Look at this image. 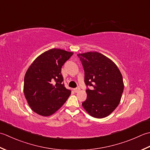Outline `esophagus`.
<instances>
[{"mask_svg": "<svg viewBox=\"0 0 150 150\" xmlns=\"http://www.w3.org/2000/svg\"><path fill=\"white\" fill-rule=\"evenodd\" d=\"M79 90H80V88H79V87H77V88H74V91L75 93H78L79 91Z\"/></svg>", "mask_w": 150, "mask_h": 150, "instance_id": "obj_1", "label": "esophagus"}]
</instances>
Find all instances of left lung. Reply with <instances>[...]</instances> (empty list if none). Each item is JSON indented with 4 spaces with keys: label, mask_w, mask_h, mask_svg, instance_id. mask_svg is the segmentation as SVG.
Here are the masks:
<instances>
[{
    "label": "left lung",
    "mask_w": 150,
    "mask_h": 150,
    "mask_svg": "<svg viewBox=\"0 0 150 150\" xmlns=\"http://www.w3.org/2000/svg\"><path fill=\"white\" fill-rule=\"evenodd\" d=\"M85 71L87 99L82 106L91 117L103 118L117 108L124 91L123 78L117 65L97 52L78 54Z\"/></svg>",
    "instance_id": "1"
}]
</instances>
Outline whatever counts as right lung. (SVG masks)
Wrapping results in <instances>:
<instances>
[{
  "label": "right lung",
  "instance_id": "1",
  "mask_svg": "<svg viewBox=\"0 0 150 150\" xmlns=\"http://www.w3.org/2000/svg\"><path fill=\"white\" fill-rule=\"evenodd\" d=\"M72 54L59 48L50 49L39 55L27 70L23 91L30 108L37 114L53 115L71 95V91L63 83L61 71Z\"/></svg>",
  "mask_w": 150,
  "mask_h": 150
}]
</instances>
